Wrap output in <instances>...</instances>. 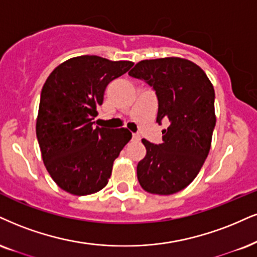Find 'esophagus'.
<instances>
[{
    "label": "esophagus",
    "instance_id": "esophagus-1",
    "mask_svg": "<svg viewBox=\"0 0 257 257\" xmlns=\"http://www.w3.org/2000/svg\"><path fill=\"white\" fill-rule=\"evenodd\" d=\"M132 141L139 142V141H141V136L137 135V134H134V135H132Z\"/></svg>",
    "mask_w": 257,
    "mask_h": 257
}]
</instances>
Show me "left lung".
I'll list each match as a JSON object with an SVG mask.
<instances>
[{
    "label": "left lung",
    "instance_id": "8db88e82",
    "mask_svg": "<svg viewBox=\"0 0 257 257\" xmlns=\"http://www.w3.org/2000/svg\"><path fill=\"white\" fill-rule=\"evenodd\" d=\"M128 75L154 88L158 99L156 121H169L162 131V144L142 139L147 155L137 166L138 181L151 194L182 191L210 153L216 126L213 85L200 66L179 57L142 61Z\"/></svg>",
    "mask_w": 257,
    "mask_h": 257
}]
</instances>
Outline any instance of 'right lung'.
<instances>
[{"label": "right lung", "instance_id": "obj_1", "mask_svg": "<svg viewBox=\"0 0 257 257\" xmlns=\"http://www.w3.org/2000/svg\"><path fill=\"white\" fill-rule=\"evenodd\" d=\"M134 63L99 56L68 59L50 74L40 95L37 138L47 172L63 191L88 195L108 183L113 162L132 138L127 128L94 127L110 81Z\"/></svg>", "mask_w": 257, "mask_h": 257}]
</instances>
